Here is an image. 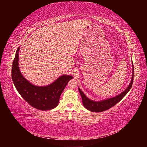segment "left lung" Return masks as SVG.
Returning <instances> with one entry per match:
<instances>
[{"mask_svg":"<svg viewBox=\"0 0 147 147\" xmlns=\"http://www.w3.org/2000/svg\"><path fill=\"white\" fill-rule=\"evenodd\" d=\"M132 80L131 81L130 84H129L128 87L124 90L121 94H118V96L112 97L108 99L103 100L101 101H92L90 99H89L88 97L85 96V94L80 90V89L78 88V90L82 98V102L83 104L84 107L88 110L91 111V112H101L103 111H105L110 108H112V107L116 105L117 103L121 100L123 97L126 95L128 91L131 90L132 87V83H133V78H134V65H132Z\"/></svg>","mask_w":147,"mask_h":147,"instance_id":"1","label":"left lung"}]
</instances>
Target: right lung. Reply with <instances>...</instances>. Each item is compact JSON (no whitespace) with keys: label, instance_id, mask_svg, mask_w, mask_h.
I'll return each mask as SVG.
<instances>
[{"label":"right lung","instance_id":"right-lung-1","mask_svg":"<svg viewBox=\"0 0 147 147\" xmlns=\"http://www.w3.org/2000/svg\"><path fill=\"white\" fill-rule=\"evenodd\" d=\"M19 51L20 47L16 50L11 69L12 80L18 92L29 105L35 109L48 110L55 108L58 105L62 92L73 77L64 75L49 85H34L21 74L18 64Z\"/></svg>","mask_w":147,"mask_h":147}]
</instances>
